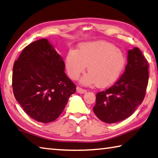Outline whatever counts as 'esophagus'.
<instances>
[{"label":"esophagus","mask_w":158,"mask_h":158,"mask_svg":"<svg viewBox=\"0 0 158 158\" xmlns=\"http://www.w3.org/2000/svg\"><path fill=\"white\" fill-rule=\"evenodd\" d=\"M76 90H77V92H78V93H79V94H85V93H86V91H87V90H85V89H83L80 88L79 87H77Z\"/></svg>","instance_id":"obj_1"}]
</instances>
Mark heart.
I'll return each mask as SVG.
<instances>
[{"label": "heart", "mask_w": 158, "mask_h": 158, "mask_svg": "<svg viewBox=\"0 0 158 158\" xmlns=\"http://www.w3.org/2000/svg\"><path fill=\"white\" fill-rule=\"evenodd\" d=\"M125 62L120 49L105 41H96L80 44L77 51L70 50L66 57V69L70 78L77 79L87 65L89 73L80 82L87 86L97 83L98 87H106L118 80Z\"/></svg>", "instance_id": "heart-1"}]
</instances>
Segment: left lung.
<instances>
[{
	"label": "left lung",
	"instance_id": "8db88e82",
	"mask_svg": "<svg viewBox=\"0 0 158 158\" xmlns=\"http://www.w3.org/2000/svg\"><path fill=\"white\" fill-rule=\"evenodd\" d=\"M125 71L115 84L96 94L95 114L104 123L125 120L135 112L145 97L148 64L138 47L128 51Z\"/></svg>",
	"mask_w": 158,
	"mask_h": 158
}]
</instances>
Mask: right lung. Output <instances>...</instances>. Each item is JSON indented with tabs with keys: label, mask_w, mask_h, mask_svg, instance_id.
Instances as JSON below:
<instances>
[{
	"label": "right lung",
	"mask_w": 158,
	"mask_h": 158,
	"mask_svg": "<svg viewBox=\"0 0 158 158\" xmlns=\"http://www.w3.org/2000/svg\"><path fill=\"white\" fill-rule=\"evenodd\" d=\"M64 67L62 57L45 38L25 47L15 61V98L35 120L43 123L54 121L76 92V85L65 74Z\"/></svg>",
	"instance_id": "1"
}]
</instances>
